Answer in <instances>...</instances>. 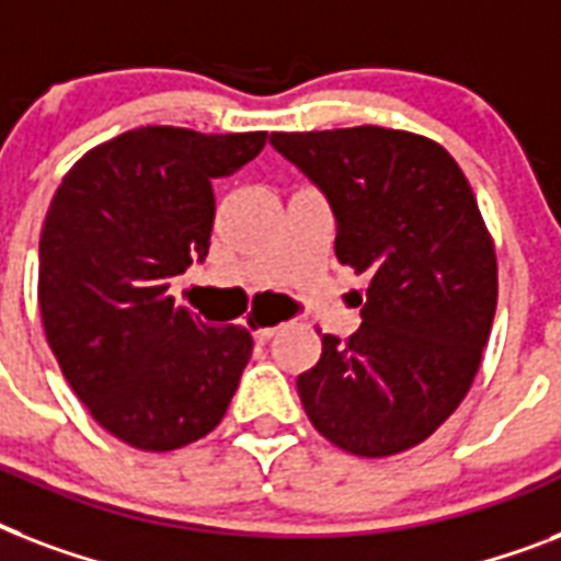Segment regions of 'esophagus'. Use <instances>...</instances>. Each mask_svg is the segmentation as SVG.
<instances>
[{
  "label": "esophagus",
  "mask_w": 561,
  "mask_h": 561,
  "mask_svg": "<svg viewBox=\"0 0 561 561\" xmlns=\"http://www.w3.org/2000/svg\"><path fill=\"white\" fill-rule=\"evenodd\" d=\"M279 329H282V325H262V329H255L253 337H255V341H259V343H267V341H271V337H273V334L279 332Z\"/></svg>",
  "instance_id": "esophagus-1"
}]
</instances>
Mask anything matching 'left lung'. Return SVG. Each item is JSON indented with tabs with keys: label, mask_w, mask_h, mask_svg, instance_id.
Returning <instances> with one entry per match:
<instances>
[{
	"label": "left lung",
	"mask_w": 561,
	"mask_h": 561,
	"mask_svg": "<svg viewBox=\"0 0 561 561\" xmlns=\"http://www.w3.org/2000/svg\"><path fill=\"white\" fill-rule=\"evenodd\" d=\"M332 206L337 262L367 273L360 329L297 378L311 425L358 457L434 434L466 399L497 306L495 244L443 145L408 130L271 134Z\"/></svg>",
	"instance_id": "1"
}]
</instances>
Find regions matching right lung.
Segmentation results:
<instances>
[{"instance_id":"right-lung-1","label":"right lung","mask_w":561,"mask_h":561,"mask_svg":"<svg viewBox=\"0 0 561 561\" xmlns=\"http://www.w3.org/2000/svg\"><path fill=\"white\" fill-rule=\"evenodd\" d=\"M267 134L136 127L92 148L57 186L39 232L46 341L92 419L142 451L218 427L253 355L241 325H206L169 294L209 253L215 192Z\"/></svg>"}]
</instances>
